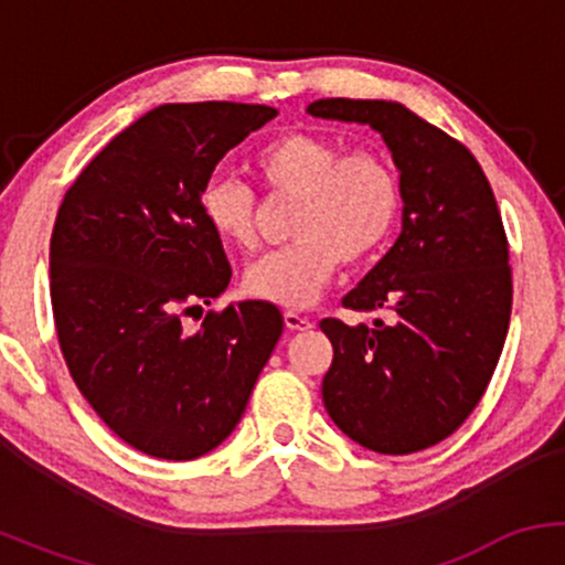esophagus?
Here are the masks:
<instances>
[{"label": "esophagus", "mask_w": 565, "mask_h": 565, "mask_svg": "<svg viewBox=\"0 0 565 565\" xmlns=\"http://www.w3.org/2000/svg\"><path fill=\"white\" fill-rule=\"evenodd\" d=\"M284 323H287V329H291V332H305V329L313 327V321H310L308 316L295 313V310H287V313H284Z\"/></svg>", "instance_id": "obj_1"}]
</instances>
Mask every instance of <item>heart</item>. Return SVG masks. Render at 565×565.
<instances>
[{"mask_svg":"<svg viewBox=\"0 0 565 565\" xmlns=\"http://www.w3.org/2000/svg\"><path fill=\"white\" fill-rule=\"evenodd\" d=\"M255 172L274 199L297 201L287 249L252 265L244 291L281 308H308L332 281L340 263L374 257L398 223L401 178L372 148L345 151L319 132H284L260 146ZM201 215L217 238L242 252L260 244V199L249 185L217 178L201 191Z\"/></svg>","mask_w":565,"mask_h":565,"instance_id":"b5f03b06","label":"heart"}]
</instances>
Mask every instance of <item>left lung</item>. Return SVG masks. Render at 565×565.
I'll return each mask as SVG.
<instances>
[{
    "label": "left lung",
    "mask_w": 565,
    "mask_h": 565,
    "mask_svg": "<svg viewBox=\"0 0 565 565\" xmlns=\"http://www.w3.org/2000/svg\"><path fill=\"white\" fill-rule=\"evenodd\" d=\"M308 114L377 129L404 193L401 236L342 300L391 310V321H321L334 348L323 406L364 449L423 451L470 417L508 337L512 274L494 191L462 142L401 103L327 97Z\"/></svg>",
    "instance_id": "obj_1"
}]
</instances>
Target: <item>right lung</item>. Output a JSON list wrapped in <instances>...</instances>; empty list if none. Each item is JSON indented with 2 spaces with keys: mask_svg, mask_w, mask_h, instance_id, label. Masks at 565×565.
<instances>
[{
  "mask_svg": "<svg viewBox=\"0 0 565 565\" xmlns=\"http://www.w3.org/2000/svg\"><path fill=\"white\" fill-rule=\"evenodd\" d=\"M276 114L225 100L153 108L84 167L57 210L61 353L97 417L148 457L185 462L223 444L284 332L276 305L260 300L210 310L196 332L183 323L231 281L201 191Z\"/></svg>",
  "mask_w": 565,
  "mask_h": 565,
  "instance_id": "1",
  "label": "right lung"
}]
</instances>
